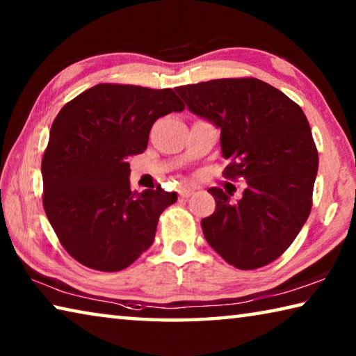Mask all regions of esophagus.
<instances>
[{
    "mask_svg": "<svg viewBox=\"0 0 356 356\" xmlns=\"http://www.w3.org/2000/svg\"><path fill=\"white\" fill-rule=\"evenodd\" d=\"M193 193H195V190L193 188H188V186H184V188H180L179 190V195L182 196V197H188V196H191Z\"/></svg>",
    "mask_w": 356,
    "mask_h": 356,
    "instance_id": "34e87169",
    "label": "esophagus"
}]
</instances>
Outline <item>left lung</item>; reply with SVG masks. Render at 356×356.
Masks as SVG:
<instances>
[{
  "mask_svg": "<svg viewBox=\"0 0 356 356\" xmlns=\"http://www.w3.org/2000/svg\"><path fill=\"white\" fill-rule=\"evenodd\" d=\"M191 113L221 130L227 179L243 177L238 201L209 188L215 212L204 237L227 264L254 270L278 259L308 220L318 154L293 100L257 78H221L176 88Z\"/></svg>",
  "mask_w": 356,
  "mask_h": 356,
  "instance_id": "8db88e82",
  "label": "left lung"
}]
</instances>
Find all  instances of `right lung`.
Instances as JSON below:
<instances>
[{"instance_id": "obj_1", "label": "right lung", "mask_w": 356, "mask_h": 356, "mask_svg": "<svg viewBox=\"0 0 356 356\" xmlns=\"http://www.w3.org/2000/svg\"><path fill=\"white\" fill-rule=\"evenodd\" d=\"M184 104L172 89L102 83L53 120L42 159L44 209L69 254L84 267L119 272L154 243L177 193L130 190L129 156L147 147L154 122Z\"/></svg>"}]
</instances>
